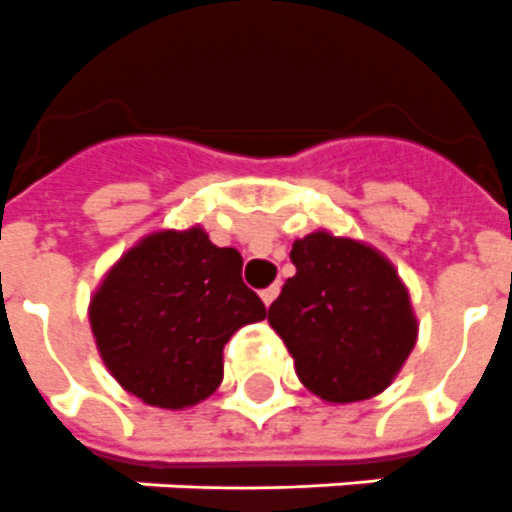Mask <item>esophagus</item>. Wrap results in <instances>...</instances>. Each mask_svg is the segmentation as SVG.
I'll list each match as a JSON object with an SVG mask.
<instances>
[{
    "mask_svg": "<svg viewBox=\"0 0 512 512\" xmlns=\"http://www.w3.org/2000/svg\"><path fill=\"white\" fill-rule=\"evenodd\" d=\"M277 293H280V285H269V288L261 290V301H264V304L269 306L277 298Z\"/></svg>",
    "mask_w": 512,
    "mask_h": 512,
    "instance_id": "34e87169",
    "label": "esophagus"
}]
</instances>
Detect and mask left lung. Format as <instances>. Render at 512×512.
Listing matches in <instances>:
<instances>
[{
    "label": "left lung",
    "mask_w": 512,
    "mask_h": 512,
    "mask_svg": "<svg viewBox=\"0 0 512 512\" xmlns=\"http://www.w3.org/2000/svg\"><path fill=\"white\" fill-rule=\"evenodd\" d=\"M296 275L269 306L296 372L325 402L380 394L410 357L418 322L396 269L370 245L312 232L293 243Z\"/></svg>",
    "instance_id": "1"
}]
</instances>
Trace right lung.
Segmentation results:
<instances>
[{
	"label": "right lung",
	"instance_id": "add662e5",
	"mask_svg": "<svg viewBox=\"0 0 512 512\" xmlns=\"http://www.w3.org/2000/svg\"><path fill=\"white\" fill-rule=\"evenodd\" d=\"M243 256L200 227L155 232L124 253L89 306L102 362L145 404L182 410L222 383L224 343L267 317Z\"/></svg>",
	"mask_w": 512,
	"mask_h": 512
}]
</instances>
